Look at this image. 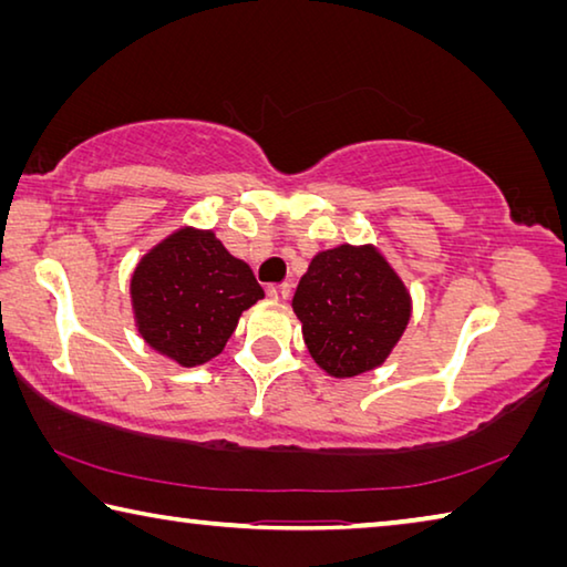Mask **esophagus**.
Returning <instances> with one entry per match:
<instances>
[{"mask_svg":"<svg viewBox=\"0 0 567 567\" xmlns=\"http://www.w3.org/2000/svg\"><path fill=\"white\" fill-rule=\"evenodd\" d=\"M292 292V287L287 282H280V285H267V295L272 297V300H287Z\"/></svg>","mask_w":567,"mask_h":567,"instance_id":"obj_1","label":"esophagus"}]
</instances>
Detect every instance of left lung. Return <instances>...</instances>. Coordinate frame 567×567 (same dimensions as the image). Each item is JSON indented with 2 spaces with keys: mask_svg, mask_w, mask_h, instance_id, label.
I'll use <instances>...</instances> for the list:
<instances>
[{
  "mask_svg": "<svg viewBox=\"0 0 567 567\" xmlns=\"http://www.w3.org/2000/svg\"><path fill=\"white\" fill-rule=\"evenodd\" d=\"M305 344L337 379L372 372L404 334L411 297L372 245H339L312 257L292 297Z\"/></svg>",
  "mask_w": 567,
  "mask_h": 567,
  "instance_id": "obj_1",
  "label": "left lung"
}]
</instances>
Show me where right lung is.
<instances>
[{"label": "right lung", "mask_w": 567, "mask_h": 567, "mask_svg": "<svg viewBox=\"0 0 567 567\" xmlns=\"http://www.w3.org/2000/svg\"><path fill=\"white\" fill-rule=\"evenodd\" d=\"M262 297L250 265L225 250L210 230L168 235L143 255L131 277L141 337L181 367L218 357L240 315Z\"/></svg>", "instance_id": "add662e5"}]
</instances>
